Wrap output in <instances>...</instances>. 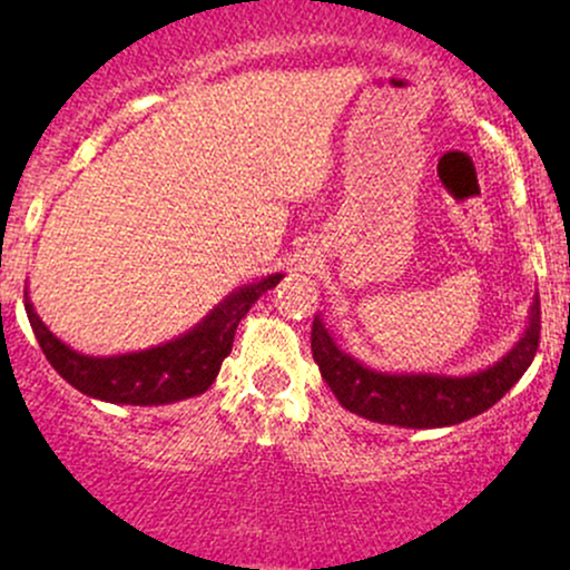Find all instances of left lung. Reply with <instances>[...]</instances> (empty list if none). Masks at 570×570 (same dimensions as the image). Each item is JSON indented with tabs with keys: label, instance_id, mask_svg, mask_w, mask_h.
<instances>
[{
	"label": "left lung",
	"instance_id": "8db88e82",
	"mask_svg": "<svg viewBox=\"0 0 570 570\" xmlns=\"http://www.w3.org/2000/svg\"><path fill=\"white\" fill-rule=\"evenodd\" d=\"M541 335V305L533 299L525 335L493 367L472 375H399L377 372L337 348L322 318H313L311 351L332 394L345 410L402 429H440L493 407L531 367Z\"/></svg>",
	"mask_w": 570,
	"mask_h": 570
}]
</instances>
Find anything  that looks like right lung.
<instances>
[{
	"mask_svg": "<svg viewBox=\"0 0 570 570\" xmlns=\"http://www.w3.org/2000/svg\"><path fill=\"white\" fill-rule=\"evenodd\" d=\"M284 278L281 273L240 286L208 313L198 326L171 343L122 356H85L63 345L35 313L29 292H23L26 316L39 348L63 381L85 396L112 404H171L212 389L217 372L233 351V337L248 307Z\"/></svg>",
	"mask_w": 570,
	"mask_h": 570,
	"instance_id": "obj_1",
	"label": "right lung"
}]
</instances>
